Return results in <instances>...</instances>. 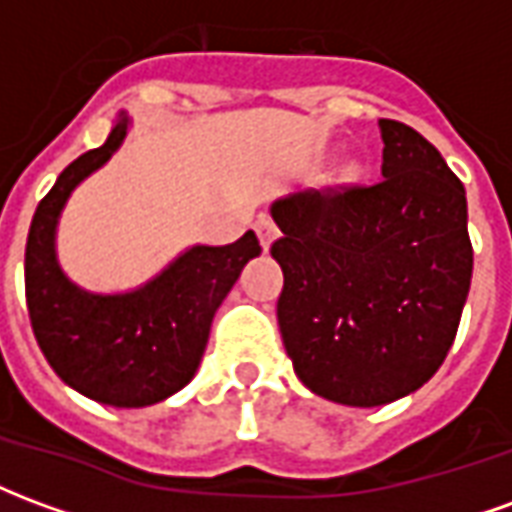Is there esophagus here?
<instances>
[{
  "instance_id": "obj_1",
  "label": "esophagus",
  "mask_w": 512,
  "mask_h": 512,
  "mask_svg": "<svg viewBox=\"0 0 512 512\" xmlns=\"http://www.w3.org/2000/svg\"><path fill=\"white\" fill-rule=\"evenodd\" d=\"M255 230H257V238H260V246H263V249H268V246L277 241L279 227L274 222H271L268 216H260V219H257Z\"/></svg>"
}]
</instances>
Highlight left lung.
I'll use <instances>...</instances> for the list:
<instances>
[{"label":"left lung","mask_w":512,"mask_h":512,"mask_svg":"<svg viewBox=\"0 0 512 512\" xmlns=\"http://www.w3.org/2000/svg\"><path fill=\"white\" fill-rule=\"evenodd\" d=\"M378 128L381 183L271 205L285 351L310 392L356 408L386 406L433 378L472 285L463 183L414 128Z\"/></svg>","instance_id":"1"}]
</instances>
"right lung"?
I'll return each mask as SVG.
<instances>
[{"mask_svg":"<svg viewBox=\"0 0 512 512\" xmlns=\"http://www.w3.org/2000/svg\"><path fill=\"white\" fill-rule=\"evenodd\" d=\"M120 112L106 142L62 169L32 216L24 257L32 332L54 373L79 395L115 408H145L189 384L211 323L244 266L260 255L249 230L235 244H194L123 293L76 285L57 257V227L73 189L115 156L128 134Z\"/></svg>","mask_w":512,"mask_h":512,"instance_id":"add662e5","label":"right lung"}]
</instances>
